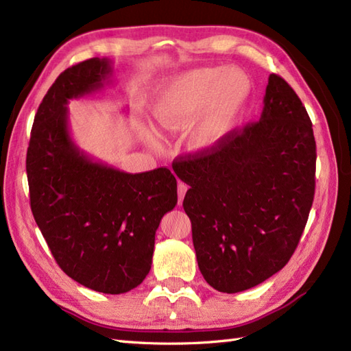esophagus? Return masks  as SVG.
Here are the masks:
<instances>
[{"label":"esophagus","instance_id":"34e87169","mask_svg":"<svg viewBox=\"0 0 351 351\" xmlns=\"http://www.w3.org/2000/svg\"><path fill=\"white\" fill-rule=\"evenodd\" d=\"M189 190V185L184 182H178V205H182V199L185 196V193Z\"/></svg>","mask_w":351,"mask_h":351}]
</instances>
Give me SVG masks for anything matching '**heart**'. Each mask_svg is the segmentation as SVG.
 <instances>
[{
    "label": "heart",
    "mask_w": 351,
    "mask_h": 351,
    "mask_svg": "<svg viewBox=\"0 0 351 351\" xmlns=\"http://www.w3.org/2000/svg\"><path fill=\"white\" fill-rule=\"evenodd\" d=\"M249 93L250 83L241 71L195 69L162 88L155 101L154 116L162 130L185 131L200 114L190 130L189 145L193 151L205 152L229 131ZM146 134L151 143H156L151 130Z\"/></svg>",
    "instance_id": "obj_1"
}]
</instances>
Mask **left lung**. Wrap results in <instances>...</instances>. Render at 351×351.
Segmentation results:
<instances>
[{"instance_id": "1", "label": "left lung", "mask_w": 351, "mask_h": 351, "mask_svg": "<svg viewBox=\"0 0 351 351\" xmlns=\"http://www.w3.org/2000/svg\"><path fill=\"white\" fill-rule=\"evenodd\" d=\"M315 160L306 108L271 73L259 121L173 161L190 185L182 206L199 270L214 289L240 293L287 265L314 202Z\"/></svg>"}]
</instances>
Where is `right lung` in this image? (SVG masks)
Returning a JSON list of instances; mask_svg holds the SVG:
<instances>
[{
    "mask_svg": "<svg viewBox=\"0 0 351 351\" xmlns=\"http://www.w3.org/2000/svg\"><path fill=\"white\" fill-rule=\"evenodd\" d=\"M113 69L90 58L62 72L34 117L27 151L29 205L62 270L104 294L138 287L151 270L155 232L178 202L167 167L126 173L73 143L68 102L99 90Z\"/></svg>",
    "mask_w": 351,
    "mask_h": 351,
    "instance_id": "right-lung-1",
    "label": "right lung"
}]
</instances>
